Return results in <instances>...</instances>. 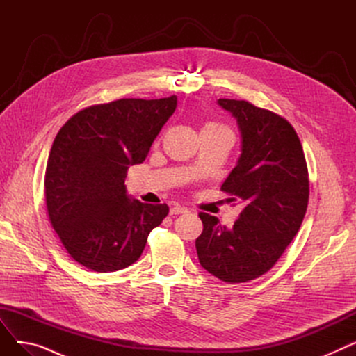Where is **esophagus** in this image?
Returning a JSON list of instances; mask_svg holds the SVG:
<instances>
[{
	"mask_svg": "<svg viewBox=\"0 0 356 356\" xmlns=\"http://www.w3.org/2000/svg\"><path fill=\"white\" fill-rule=\"evenodd\" d=\"M189 209L180 207V204H175V207L170 208V215H181V213H188Z\"/></svg>",
	"mask_w": 356,
	"mask_h": 356,
	"instance_id": "obj_1",
	"label": "esophagus"
}]
</instances>
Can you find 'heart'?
<instances>
[{
    "instance_id": "obj_1",
    "label": "heart",
    "mask_w": 356,
    "mask_h": 356,
    "mask_svg": "<svg viewBox=\"0 0 356 356\" xmlns=\"http://www.w3.org/2000/svg\"><path fill=\"white\" fill-rule=\"evenodd\" d=\"M203 128H218V129H228V128H225L223 125H220V124H218V122H207L203 125Z\"/></svg>"
}]
</instances>
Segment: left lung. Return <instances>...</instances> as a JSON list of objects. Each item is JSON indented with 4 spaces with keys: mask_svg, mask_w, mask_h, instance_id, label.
Instances as JSON below:
<instances>
[{
    "mask_svg": "<svg viewBox=\"0 0 356 356\" xmlns=\"http://www.w3.org/2000/svg\"><path fill=\"white\" fill-rule=\"evenodd\" d=\"M239 125L241 157L220 191L244 207L232 228L200 212V266L222 282L247 283L270 271L300 229L309 203L303 147L282 115L248 101L219 99Z\"/></svg>",
    "mask_w": 356,
    "mask_h": 356,
    "instance_id": "obj_1",
    "label": "left lung"
}]
</instances>
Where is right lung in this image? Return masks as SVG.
Returning <instances> with one entry per match:
<instances>
[{
    "mask_svg": "<svg viewBox=\"0 0 356 356\" xmlns=\"http://www.w3.org/2000/svg\"><path fill=\"white\" fill-rule=\"evenodd\" d=\"M176 105V95L122 98L86 106L59 129L46 167V207L65 250L85 268L111 273L134 264L167 216L165 203L131 200L124 181Z\"/></svg>",
    "mask_w": 356,
    "mask_h": 356,
    "instance_id": "add662e5",
    "label": "right lung"
}]
</instances>
